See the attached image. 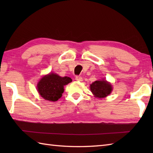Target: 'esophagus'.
<instances>
[{
  "mask_svg": "<svg viewBox=\"0 0 153 153\" xmlns=\"http://www.w3.org/2000/svg\"><path fill=\"white\" fill-rule=\"evenodd\" d=\"M75 79H76V81H77V82H82V81L83 80L82 77L79 76H77L76 77V78H75Z\"/></svg>",
  "mask_w": 153,
  "mask_h": 153,
  "instance_id": "obj_1",
  "label": "esophagus"
}]
</instances>
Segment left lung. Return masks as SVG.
Instances as JSON below:
<instances>
[{"instance_id":"8db88e82","label":"left lung","mask_w":153,"mask_h":153,"mask_svg":"<svg viewBox=\"0 0 153 153\" xmlns=\"http://www.w3.org/2000/svg\"><path fill=\"white\" fill-rule=\"evenodd\" d=\"M90 89L93 95L97 98H104L111 93L112 87L106 80H101L95 81L91 84Z\"/></svg>"}]
</instances>
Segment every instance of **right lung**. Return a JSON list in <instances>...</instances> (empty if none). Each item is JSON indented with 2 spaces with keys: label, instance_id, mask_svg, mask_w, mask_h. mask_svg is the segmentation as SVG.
Segmentation results:
<instances>
[{
  "label": "right lung",
  "instance_id": "obj_1",
  "mask_svg": "<svg viewBox=\"0 0 153 153\" xmlns=\"http://www.w3.org/2000/svg\"><path fill=\"white\" fill-rule=\"evenodd\" d=\"M71 82L70 77H62L57 74H50L42 77L37 84V90L45 99L56 101L62 95L64 86Z\"/></svg>",
  "mask_w": 153,
  "mask_h": 153
}]
</instances>
